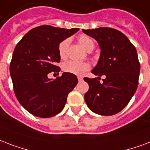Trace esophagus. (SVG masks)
<instances>
[{
    "label": "esophagus",
    "mask_w": 150,
    "mask_h": 150,
    "mask_svg": "<svg viewBox=\"0 0 150 150\" xmlns=\"http://www.w3.org/2000/svg\"><path fill=\"white\" fill-rule=\"evenodd\" d=\"M77 79H78L79 81H81L83 80V77H82V76H77Z\"/></svg>",
    "instance_id": "1"
}]
</instances>
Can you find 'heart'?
<instances>
[{
  "mask_svg": "<svg viewBox=\"0 0 150 150\" xmlns=\"http://www.w3.org/2000/svg\"><path fill=\"white\" fill-rule=\"evenodd\" d=\"M78 41L80 45L88 52H91L95 47V41L91 37L88 35L82 34V35L79 36ZM69 42H70V40L69 38H67L59 43L58 51H59V57L61 59H64L67 58ZM89 69H90V65L88 62L68 61L62 65L63 71L66 73H69V74H75V75H83Z\"/></svg>",
  "mask_w": 150,
  "mask_h": 150,
  "instance_id": "heart-1",
  "label": "heart"
}]
</instances>
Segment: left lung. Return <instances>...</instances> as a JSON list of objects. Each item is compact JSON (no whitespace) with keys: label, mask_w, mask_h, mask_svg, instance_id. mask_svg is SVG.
I'll use <instances>...</instances> for the list:
<instances>
[{"label":"left lung","mask_w":150,"mask_h":150,"mask_svg":"<svg viewBox=\"0 0 150 150\" xmlns=\"http://www.w3.org/2000/svg\"><path fill=\"white\" fill-rule=\"evenodd\" d=\"M97 40L101 52L91 73L84 77L89 85L84 95L88 107L97 114L111 116L120 112L134 96L139 84L140 63L135 47L120 31L108 27L82 30ZM105 78L100 83L99 76Z\"/></svg>","instance_id":"1"}]
</instances>
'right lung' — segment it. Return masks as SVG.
I'll use <instances>...</instances> for the list:
<instances>
[{
  "instance_id": "add662e5",
  "label": "right lung",
  "mask_w": 150,
  "mask_h": 150,
  "mask_svg": "<svg viewBox=\"0 0 150 150\" xmlns=\"http://www.w3.org/2000/svg\"><path fill=\"white\" fill-rule=\"evenodd\" d=\"M79 30L44 25L33 28L17 44L10 63L14 91L21 105L36 117L55 116L64 108L68 94L78 81L64 72L52 80L51 72H59V43Z\"/></svg>"
}]
</instances>
